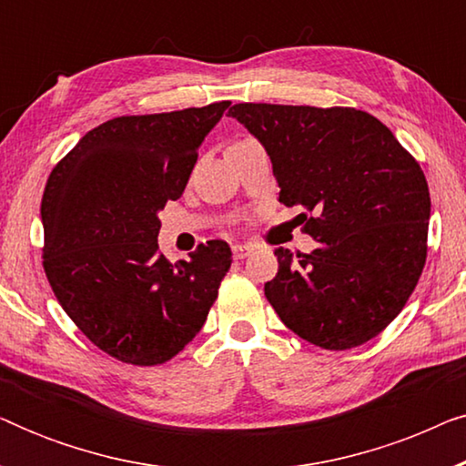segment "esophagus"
Segmentation results:
<instances>
[{
    "label": "esophagus",
    "instance_id": "1",
    "mask_svg": "<svg viewBox=\"0 0 466 466\" xmlns=\"http://www.w3.org/2000/svg\"><path fill=\"white\" fill-rule=\"evenodd\" d=\"M231 250H233V258H238V260H241V258L250 257L252 248H250V246H246V244H238V246H233V248H231Z\"/></svg>",
    "mask_w": 466,
    "mask_h": 466
}]
</instances>
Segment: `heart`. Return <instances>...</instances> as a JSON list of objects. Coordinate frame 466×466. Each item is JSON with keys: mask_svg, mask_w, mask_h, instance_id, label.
Listing matches in <instances>:
<instances>
[{"mask_svg": "<svg viewBox=\"0 0 466 466\" xmlns=\"http://www.w3.org/2000/svg\"><path fill=\"white\" fill-rule=\"evenodd\" d=\"M244 142H246V139H244Z\"/></svg>", "mask_w": 466, "mask_h": 466, "instance_id": "b5f03b06", "label": "heart"}]
</instances>
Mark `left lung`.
Instances as JSON below:
<instances>
[{"mask_svg":"<svg viewBox=\"0 0 466 466\" xmlns=\"http://www.w3.org/2000/svg\"><path fill=\"white\" fill-rule=\"evenodd\" d=\"M271 157L279 201L305 212L309 254L278 248L265 297L279 320L324 350L380 335L426 263L431 193L420 163L384 123L356 107L235 104Z\"/></svg>","mask_w":466,"mask_h":466,"instance_id":"8db88e82","label":"left lung"}]
</instances>
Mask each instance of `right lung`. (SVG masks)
Returning a JSON list of instances; mask_svg holds the SVG:
<instances>
[{
  "mask_svg": "<svg viewBox=\"0 0 466 466\" xmlns=\"http://www.w3.org/2000/svg\"><path fill=\"white\" fill-rule=\"evenodd\" d=\"M231 101L118 116L88 131L50 171L42 265L56 301L91 343L136 367L195 339L231 267L212 239L171 265L158 209L180 199L199 146Z\"/></svg>",
  "mask_w": 466,
  "mask_h": 466,
  "instance_id": "1",
  "label": "right lung"
}]
</instances>
